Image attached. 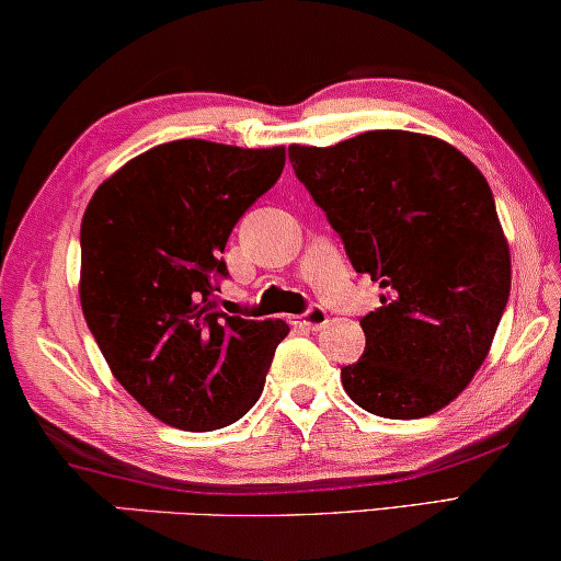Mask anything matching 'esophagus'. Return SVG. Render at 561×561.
<instances>
[{
    "label": "esophagus",
    "instance_id": "34e87169",
    "mask_svg": "<svg viewBox=\"0 0 561 561\" xmlns=\"http://www.w3.org/2000/svg\"><path fill=\"white\" fill-rule=\"evenodd\" d=\"M296 324H301L304 329H311V332H319V329H324L329 324V313L321 309V306H311V309L306 311Z\"/></svg>",
    "mask_w": 561,
    "mask_h": 561
}]
</instances>
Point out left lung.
<instances>
[{
    "label": "left lung",
    "instance_id": "obj_1",
    "mask_svg": "<svg viewBox=\"0 0 561 561\" xmlns=\"http://www.w3.org/2000/svg\"><path fill=\"white\" fill-rule=\"evenodd\" d=\"M288 158L352 267L380 283L359 319L365 352L342 367L359 409L421 419L455 401L485 363L511 296V252L485 175L457 148L373 129Z\"/></svg>",
    "mask_w": 561,
    "mask_h": 561
}]
</instances>
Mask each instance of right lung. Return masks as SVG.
<instances>
[{"label":"right lung","instance_id":"right-lung-1","mask_svg":"<svg viewBox=\"0 0 561 561\" xmlns=\"http://www.w3.org/2000/svg\"><path fill=\"white\" fill-rule=\"evenodd\" d=\"M286 148L173 140L94 191L81 221V309L122 388L168 426L211 432L263 393L280 319L214 311L221 252L280 179Z\"/></svg>","mask_w":561,"mask_h":561}]
</instances>
